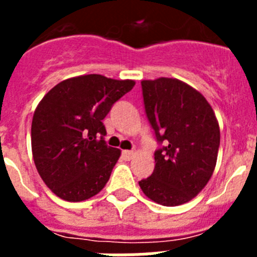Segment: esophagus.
Returning <instances> with one entry per match:
<instances>
[{
	"label": "esophagus",
	"mask_w": 257,
	"mask_h": 257,
	"mask_svg": "<svg viewBox=\"0 0 257 257\" xmlns=\"http://www.w3.org/2000/svg\"><path fill=\"white\" fill-rule=\"evenodd\" d=\"M122 157H123V160L130 161L134 158V152L133 151H123L122 152Z\"/></svg>",
	"instance_id": "obj_1"
}]
</instances>
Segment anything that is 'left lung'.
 Returning <instances> with one entry per match:
<instances>
[{"mask_svg":"<svg viewBox=\"0 0 257 257\" xmlns=\"http://www.w3.org/2000/svg\"><path fill=\"white\" fill-rule=\"evenodd\" d=\"M145 113L161 148L153 174L139 181L162 206L187 203L206 187L216 166L220 128L205 96L180 79L142 81Z\"/></svg>","mask_w":257,"mask_h":257,"instance_id":"left-lung-1","label":"left lung"}]
</instances>
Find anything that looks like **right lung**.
Here are the masks:
<instances>
[{
    "mask_svg": "<svg viewBox=\"0 0 257 257\" xmlns=\"http://www.w3.org/2000/svg\"><path fill=\"white\" fill-rule=\"evenodd\" d=\"M134 86L133 79L86 74L61 81L42 97L32 119V153L59 198L81 202L105 187L121 151L106 145L103 119Z\"/></svg>",
    "mask_w": 257,
    "mask_h": 257,
    "instance_id": "right-lung-1",
    "label": "right lung"
}]
</instances>
